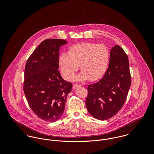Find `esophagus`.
Masks as SVG:
<instances>
[{"label": "esophagus", "instance_id": "1", "mask_svg": "<svg viewBox=\"0 0 154 154\" xmlns=\"http://www.w3.org/2000/svg\"><path fill=\"white\" fill-rule=\"evenodd\" d=\"M80 87H81L80 85H78V84H74V85H73V89H76V88Z\"/></svg>", "mask_w": 154, "mask_h": 154}]
</instances>
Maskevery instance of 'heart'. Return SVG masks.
Instances as JSON below:
<instances>
[{
    "instance_id": "obj_1",
    "label": "heart",
    "mask_w": 154,
    "mask_h": 154,
    "mask_svg": "<svg viewBox=\"0 0 154 154\" xmlns=\"http://www.w3.org/2000/svg\"><path fill=\"white\" fill-rule=\"evenodd\" d=\"M110 53L103 44L82 43L69 47L68 53H62L59 57V65L63 76L70 80L78 70L81 73L76 78L78 81H95L105 73L109 63Z\"/></svg>"
}]
</instances>
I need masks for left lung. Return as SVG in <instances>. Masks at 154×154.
Masks as SVG:
<instances>
[{
  "label": "left lung",
  "instance_id": "1",
  "mask_svg": "<svg viewBox=\"0 0 154 154\" xmlns=\"http://www.w3.org/2000/svg\"><path fill=\"white\" fill-rule=\"evenodd\" d=\"M131 85L128 56L116 45L110 51L109 67L97 82L88 85L86 107L94 118L106 120L115 116L124 105Z\"/></svg>",
  "mask_w": 154,
  "mask_h": 154
}]
</instances>
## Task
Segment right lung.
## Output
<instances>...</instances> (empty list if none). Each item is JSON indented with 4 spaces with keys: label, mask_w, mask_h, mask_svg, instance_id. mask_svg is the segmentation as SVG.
Returning a JSON list of instances; mask_svg holds the SVG:
<instances>
[{
    "label": "right lung",
    "mask_w": 154,
    "mask_h": 154,
    "mask_svg": "<svg viewBox=\"0 0 154 154\" xmlns=\"http://www.w3.org/2000/svg\"><path fill=\"white\" fill-rule=\"evenodd\" d=\"M67 43L62 39L42 42L25 65L23 92L29 106L40 119L55 122L63 115L67 94L72 84L65 81L59 69L60 47Z\"/></svg>",
    "instance_id": "right-lung-1"
}]
</instances>
